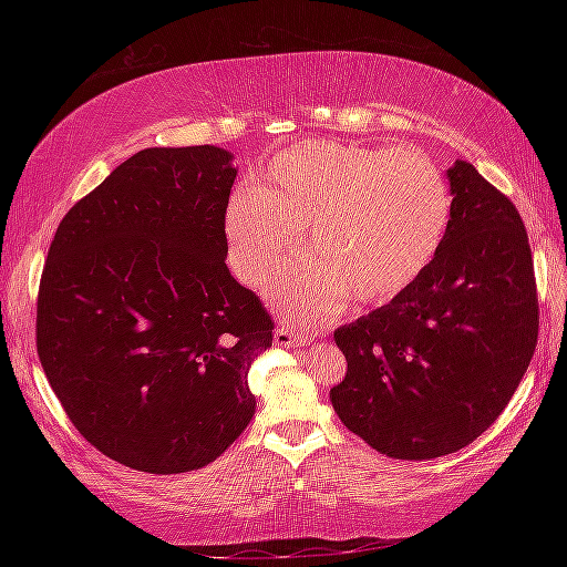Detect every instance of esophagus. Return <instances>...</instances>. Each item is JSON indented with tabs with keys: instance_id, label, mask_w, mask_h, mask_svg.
Listing matches in <instances>:
<instances>
[{
	"instance_id": "esophagus-1",
	"label": "esophagus",
	"mask_w": 567,
	"mask_h": 567,
	"mask_svg": "<svg viewBox=\"0 0 567 567\" xmlns=\"http://www.w3.org/2000/svg\"><path fill=\"white\" fill-rule=\"evenodd\" d=\"M312 340H315L312 332L292 328V324H285V322L277 324V330H275L277 348H305V344H310Z\"/></svg>"
}]
</instances>
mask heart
I'll return each instance as SVG.
<instances>
[{
	"mask_svg": "<svg viewBox=\"0 0 567 567\" xmlns=\"http://www.w3.org/2000/svg\"><path fill=\"white\" fill-rule=\"evenodd\" d=\"M453 197L417 147L302 140L277 152L260 185L239 187L225 213L227 260L249 287L295 260L300 233L315 260L277 292L287 315L318 320L350 295L388 305L415 285L443 247Z\"/></svg>",
	"mask_w": 567,
	"mask_h": 567,
	"instance_id": "obj_1",
	"label": "heart"
}]
</instances>
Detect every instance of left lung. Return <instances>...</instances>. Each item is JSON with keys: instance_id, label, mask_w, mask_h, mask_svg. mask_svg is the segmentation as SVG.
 I'll use <instances>...</instances> for the list:
<instances>
[{"instance_id": "1", "label": "left lung", "mask_w": 567, "mask_h": 567, "mask_svg": "<svg viewBox=\"0 0 567 567\" xmlns=\"http://www.w3.org/2000/svg\"><path fill=\"white\" fill-rule=\"evenodd\" d=\"M443 247L398 300L334 330L348 375L330 390L344 427L378 453H457L501 417L537 344L533 252L515 205L470 162L447 169Z\"/></svg>"}]
</instances>
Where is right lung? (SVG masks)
<instances>
[{
    "mask_svg": "<svg viewBox=\"0 0 567 567\" xmlns=\"http://www.w3.org/2000/svg\"><path fill=\"white\" fill-rule=\"evenodd\" d=\"M237 177L213 145L150 147L56 227L37 295V352L102 455L140 473L213 463L255 415L249 364L275 322L229 275Z\"/></svg>",
    "mask_w": 567,
    "mask_h": 567,
    "instance_id": "right-lung-1",
    "label": "right lung"
}]
</instances>
